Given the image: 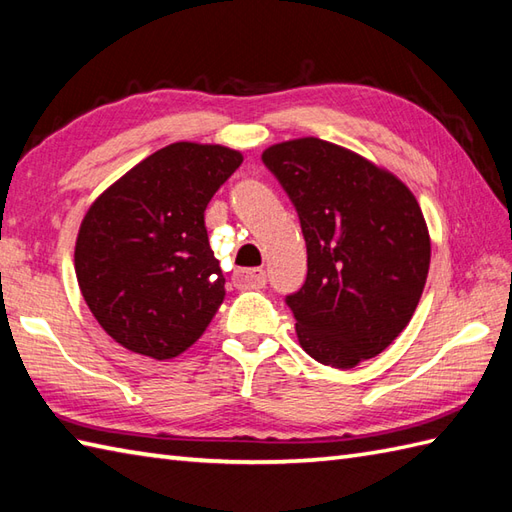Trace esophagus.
I'll return each mask as SVG.
<instances>
[{
  "label": "esophagus",
  "instance_id": "esophagus-1",
  "mask_svg": "<svg viewBox=\"0 0 512 512\" xmlns=\"http://www.w3.org/2000/svg\"><path fill=\"white\" fill-rule=\"evenodd\" d=\"M233 284L237 288H264L266 270L262 268H237L233 273Z\"/></svg>",
  "mask_w": 512,
  "mask_h": 512
}]
</instances>
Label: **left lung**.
Returning a JSON list of instances; mask_svg holds the SVG:
<instances>
[{
	"label": "left lung",
	"instance_id": "1",
	"mask_svg": "<svg viewBox=\"0 0 512 512\" xmlns=\"http://www.w3.org/2000/svg\"><path fill=\"white\" fill-rule=\"evenodd\" d=\"M262 160L308 248L306 284L286 297L299 345L352 369L394 343L418 308L431 262L420 204L391 171L314 136L268 147Z\"/></svg>",
	"mask_w": 512,
	"mask_h": 512
}]
</instances>
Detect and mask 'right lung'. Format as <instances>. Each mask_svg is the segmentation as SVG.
<instances>
[{
	"label": "right lung",
	"mask_w": 512,
	"mask_h": 512,
	"mask_svg": "<svg viewBox=\"0 0 512 512\" xmlns=\"http://www.w3.org/2000/svg\"><path fill=\"white\" fill-rule=\"evenodd\" d=\"M242 160L222 145H167L85 213L76 281L94 319L125 350L167 361L209 328L226 290L204 211Z\"/></svg>",
	"instance_id": "add662e5"
}]
</instances>
